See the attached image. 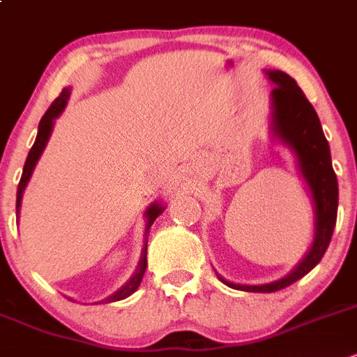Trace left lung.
<instances>
[{"instance_id":"8db88e82","label":"left lung","mask_w":357,"mask_h":357,"mask_svg":"<svg viewBox=\"0 0 357 357\" xmlns=\"http://www.w3.org/2000/svg\"><path fill=\"white\" fill-rule=\"evenodd\" d=\"M267 76L276 86L273 88L274 132L296 153L299 168L315 202V241L296 271L283 280L267 285H235L218 274L225 285L246 292H276L287 289L310 273L322 260L331 243L338 212V181L331 165L329 143L324 136L317 111L306 99L296 81L281 70H267Z\"/></svg>"}]
</instances>
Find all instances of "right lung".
<instances>
[{"label": "right lung", "mask_w": 357, "mask_h": 357, "mask_svg": "<svg viewBox=\"0 0 357 357\" xmlns=\"http://www.w3.org/2000/svg\"><path fill=\"white\" fill-rule=\"evenodd\" d=\"M67 97H68V88H63L60 96L52 100V104L47 107V111H45L44 116H42L40 123H38L37 139H35L33 146H31L28 157H26L24 168H22L21 181H19V185H17V202H15V208H17V212H19V207H21L22 191H24L26 184H28L29 176H31V172H33V168H35V162L38 161V157H40L42 150H44L45 143H47V139H49V134H51V129H52V120L56 119L58 114L63 111L65 104H67ZM162 211H165V207H162V205H159V204H153L152 207L146 211V218H149V225H146V230L152 227V223L157 219V215L162 214ZM146 243H149V241H145V248H143L142 260H139V266H138V271H136V274L130 278L129 283H127L126 287H122L119 292L113 294L111 297H107V299H106L107 303L126 299V297H129L130 294H132L134 290L139 287V283H142V280H143V274H145V269H146Z\"/></svg>", "instance_id": "1"}]
</instances>
